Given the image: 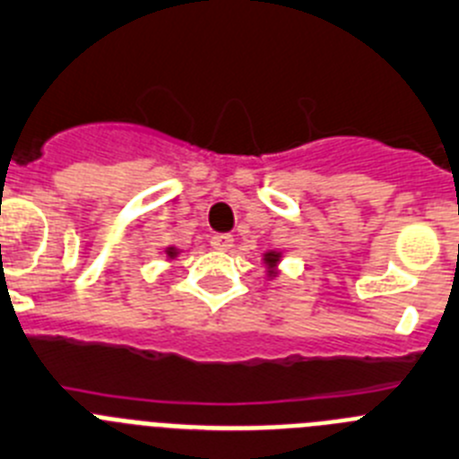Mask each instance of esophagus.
<instances>
[{
	"mask_svg": "<svg viewBox=\"0 0 459 459\" xmlns=\"http://www.w3.org/2000/svg\"><path fill=\"white\" fill-rule=\"evenodd\" d=\"M210 245H212V249H220V251L230 249V247H233V235L214 233L212 238H210Z\"/></svg>",
	"mask_w": 459,
	"mask_h": 459,
	"instance_id": "obj_1",
	"label": "esophagus"
}]
</instances>
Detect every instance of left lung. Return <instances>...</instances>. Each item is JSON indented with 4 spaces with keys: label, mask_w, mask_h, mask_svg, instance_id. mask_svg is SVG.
Returning a JSON list of instances; mask_svg holds the SVG:
<instances>
[{
    "label": "left lung",
    "mask_w": 459,
    "mask_h": 459,
    "mask_svg": "<svg viewBox=\"0 0 459 459\" xmlns=\"http://www.w3.org/2000/svg\"><path fill=\"white\" fill-rule=\"evenodd\" d=\"M263 260H265V265H267V272H270V276H274L276 274V265H279V260H281L279 251H267V254L263 255Z\"/></svg>",
    "instance_id": "obj_1"
}]
</instances>
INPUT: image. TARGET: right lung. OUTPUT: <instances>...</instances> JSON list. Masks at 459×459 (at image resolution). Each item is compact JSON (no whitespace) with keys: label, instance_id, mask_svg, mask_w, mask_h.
<instances>
[{"label":"right lung","instance_id":"obj_1","mask_svg":"<svg viewBox=\"0 0 459 459\" xmlns=\"http://www.w3.org/2000/svg\"><path fill=\"white\" fill-rule=\"evenodd\" d=\"M164 254H167V258H176V255H178V249H176V247H167Z\"/></svg>","mask_w":459,"mask_h":459}]
</instances>
